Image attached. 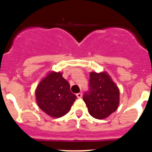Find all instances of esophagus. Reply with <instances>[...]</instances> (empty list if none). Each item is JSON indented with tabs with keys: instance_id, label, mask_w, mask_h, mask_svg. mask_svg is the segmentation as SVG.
Masks as SVG:
<instances>
[{
	"instance_id": "esophagus-1",
	"label": "esophagus",
	"mask_w": 152,
	"mask_h": 152,
	"mask_svg": "<svg viewBox=\"0 0 152 152\" xmlns=\"http://www.w3.org/2000/svg\"><path fill=\"white\" fill-rule=\"evenodd\" d=\"M76 96H77L78 99H81V98H82V93H77V94H76Z\"/></svg>"
}]
</instances>
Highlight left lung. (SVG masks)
Segmentation results:
<instances>
[{"label": "left lung", "instance_id": "left-lung-1", "mask_svg": "<svg viewBox=\"0 0 152 152\" xmlns=\"http://www.w3.org/2000/svg\"><path fill=\"white\" fill-rule=\"evenodd\" d=\"M119 90L107 73L90 74L89 90L83 100L93 118L104 119L114 113L119 104Z\"/></svg>", "mask_w": 152, "mask_h": 152}]
</instances>
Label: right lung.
<instances>
[{
  "instance_id": "1",
  "label": "right lung",
  "mask_w": 152,
  "mask_h": 152,
  "mask_svg": "<svg viewBox=\"0 0 152 152\" xmlns=\"http://www.w3.org/2000/svg\"><path fill=\"white\" fill-rule=\"evenodd\" d=\"M35 95L39 108L53 118H60L68 113L77 98L71 93L70 85L62 73L56 72H50L39 82Z\"/></svg>"
}]
</instances>
